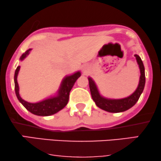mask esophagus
I'll list each match as a JSON object with an SVG mask.
<instances>
[{
	"label": "esophagus",
	"instance_id": "34e87169",
	"mask_svg": "<svg viewBox=\"0 0 161 161\" xmlns=\"http://www.w3.org/2000/svg\"><path fill=\"white\" fill-rule=\"evenodd\" d=\"M83 72H86V71L88 70V66H87L86 65H84L83 66Z\"/></svg>",
	"mask_w": 161,
	"mask_h": 161
}]
</instances>
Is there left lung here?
<instances>
[{
	"instance_id": "obj_1",
	"label": "left lung",
	"mask_w": 161,
	"mask_h": 161,
	"mask_svg": "<svg viewBox=\"0 0 161 161\" xmlns=\"http://www.w3.org/2000/svg\"><path fill=\"white\" fill-rule=\"evenodd\" d=\"M135 58H136L137 64H138L141 75H140L139 83L136 90L128 97L120 99H112L103 97L100 93L98 88H97V85H96L93 79L91 77L88 78L92 97L96 105L98 106L100 108L108 112L118 113V112H122L128 110L129 108L132 107L138 101L140 96L143 92L145 86V69L143 61H142L140 56L136 55V54H135Z\"/></svg>"
}]
</instances>
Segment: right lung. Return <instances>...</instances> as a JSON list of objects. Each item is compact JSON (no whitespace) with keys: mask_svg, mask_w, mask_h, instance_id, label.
<instances>
[{"mask_svg":"<svg viewBox=\"0 0 161 161\" xmlns=\"http://www.w3.org/2000/svg\"><path fill=\"white\" fill-rule=\"evenodd\" d=\"M32 49L26 50L23 55L20 56V60H24L27 57V55L30 53ZM20 66L17 67L14 72V90L18 101L22 103L25 108L30 112L31 113L38 116H49L52 114L57 113L63 109L67 105L69 97V92L71 89L74 86L75 83L78 80L79 77H80L81 73L80 71L75 72L74 74L66 76L63 79L60 83V87L55 95L46 98L43 101L37 102V103H30L24 101L20 96L19 94V86L18 83V75L20 71Z\"/></svg>","mask_w":161,"mask_h":161,"instance_id":"add662e5","label":"right lung"}]
</instances>
